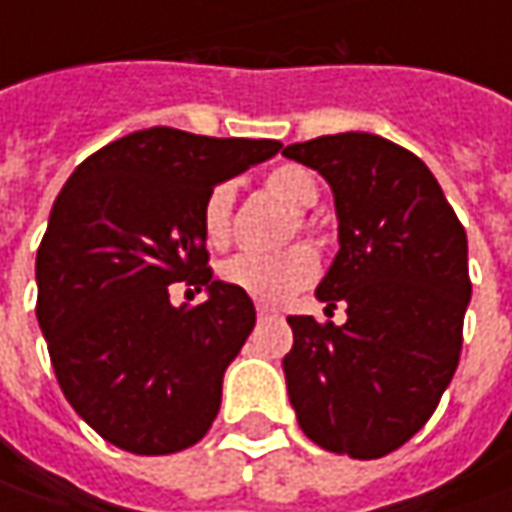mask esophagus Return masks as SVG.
Instances as JSON below:
<instances>
[{"label": "esophagus", "instance_id": "1", "mask_svg": "<svg viewBox=\"0 0 512 512\" xmlns=\"http://www.w3.org/2000/svg\"><path fill=\"white\" fill-rule=\"evenodd\" d=\"M256 313H259V319H273V316H279V310H276V307H267V305H256Z\"/></svg>", "mask_w": 512, "mask_h": 512}]
</instances>
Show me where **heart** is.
Returning <instances> with one entry per match:
<instances>
[{"instance_id": "b5f03b06", "label": "heart", "mask_w": 512, "mask_h": 512, "mask_svg": "<svg viewBox=\"0 0 512 512\" xmlns=\"http://www.w3.org/2000/svg\"><path fill=\"white\" fill-rule=\"evenodd\" d=\"M262 190L273 202L290 210V222H287L285 239L302 236L307 242L319 245L322 242V230L316 222L307 216V210L316 205L319 199V182L313 176V170L305 165H276L267 170L262 179ZM233 187L216 185L202 202V236L210 247H227L233 239ZM222 282L239 293H245L256 302L276 305L287 299L290 293L302 290V287L316 276V256L305 245H293L259 256V253H236L230 256L222 270H219Z\"/></svg>"}]
</instances>
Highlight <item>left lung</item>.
Returning a JSON list of instances; mask_svg holds the SVG:
<instances>
[{"label": "left lung", "mask_w": 512, "mask_h": 512, "mask_svg": "<svg viewBox=\"0 0 512 512\" xmlns=\"http://www.w3.org/2000/svg\"><path fill=\"white\" fill-rule=\"evenodd\" d=\"M333 187L339 253L316 296L347 322L287 316L285 379L310 442L382 459L433 416L462 356L467 236L416 153L373 133L287 145Z\"/></svg>", "instance_id": "left-lung-1"}]
</instances>
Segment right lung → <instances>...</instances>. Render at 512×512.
Segmentation results:
<instances>
[{
  "label": "right lung",
  "mask_w": 512,
  "mask_h": 512,
  "mask_svg": "<svg viewBox=\"0 0 512 512\" xmlns=\"http://www.w3.org/2000/svg\"><path fill=\"white\" fill-rule=\"evenodd\" d=\"M279 148L136 130L88 156L53 202L36 253V319L65 399L105 442L168 456L210 430L256 307L213 279L202 202ZM173 281L205 286L208 302L173 308Z\"/></svg>",
  "instance_id": "1"
}]
</instances>
